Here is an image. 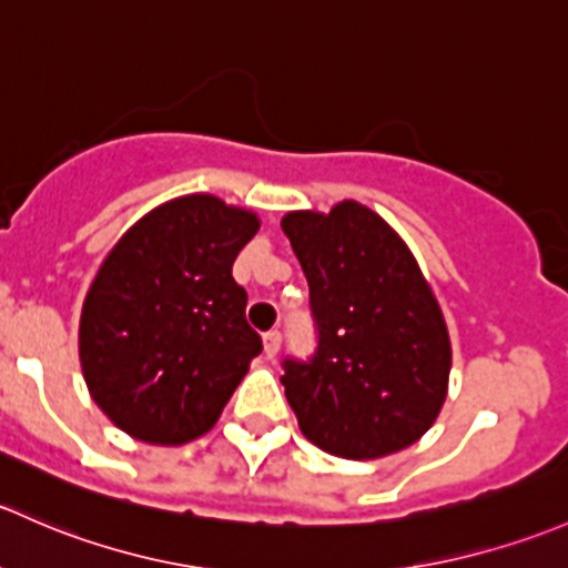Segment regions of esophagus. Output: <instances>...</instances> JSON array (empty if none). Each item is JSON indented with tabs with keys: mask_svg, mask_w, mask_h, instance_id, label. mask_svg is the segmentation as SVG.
Masks as SVG:
<instances>
[{
	"mask_svg": "<svg viewBox=\"0 0 568 568\" xmlns=\"http://www.w3.org/2000/svg\"><path fill=\"white\" fill-rule=\"evenodd\" d=\"M280 343H283V334H280L277 329L264 334V354L268 356V359H274V356H277Z\"/></svg>",
	"mask_w": 568,
	"mask_h": 568,
	"instance_id": "obj_1",
	"label": "esophagus"
}]
</instances>
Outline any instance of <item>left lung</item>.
<instances>
[{"label": "left lung", "instance_id": "obj_1", "mask_svg": "<svg viewBox=\"0 0 568 568\" xmlns=\"http://www.w3.org/2000/svg\"><path fill=\"white\" fill-rule=\"evenodd\" d=\"M283 231L310 285L318 348L285 359L304 438L345 459L416 444L446 399L452 345L414 253L373 209L288 212Z\"/></svg>", "mask_w": 568, "mask_h": 568}]
</instances>
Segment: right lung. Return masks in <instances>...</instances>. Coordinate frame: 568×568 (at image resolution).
Masks as SVG:
<instances>
[{
  "instance_id": "add662e5",
  "label": "right lung",
  "mask_w": 568,
  "mask_h": 568,
  "mask_svg": "<svg viewBox=\"0 0 568 568\" xmlns=\"http://www.w3.org/2000/svg\"><path fill=\"white\" fill-rule=\"evenodd\" d=\"M258 217L214 195L143 214L100 266L81 313L79 354L105 416L146 444L199 438L261 354L236 283Z\"/></svg>"
}]
</instances>
